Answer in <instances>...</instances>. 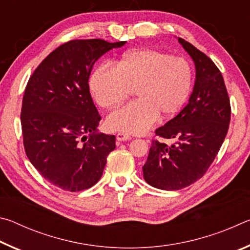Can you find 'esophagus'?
I'll return each instance as SVG.
<instances>
[{
  "label": "esophagus",
  "mask_w": 250,
  "mask_h": 250,
  "mask_svg": "<svg viewBox=\"0 0 250 250\" xmlns=\"http://www.w3.org/2000/svg\"><path fill=\"white\" fill-rule=\"evenodd\" d=\"M131 139H132V137H131V135H129V134H126V133L119 132L117 134V140L118 141H121V142L129 141V140H131Z\"/></svg>",
  "instance_id": "34e87169"
}]
</instances>
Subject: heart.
Masks as SVG:
<instances>
[{
	"label": "heart",
	"instance_id": "1",
	"mask_svg": "<svg viewBox=\"0 0 250 250\" xmlns=\"http://www.w3.org/2000/svg\"><path fill=\"white\" fill-rule=\"evenodd\" d=\"M134 88L138 99L110 113L107 125L122 133L141 134L159 116H175L192 89V69L184 58L151 48L126 53L115 67L101 65L90 77V90L101 107L113 109Z\"/></svg>",
	"mask_w": 250,
	"mask_h": 250
}]
</instances>
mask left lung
I'll return each instance as SVG.
<instances>
[{"label":"left lung","mask_w":250,"mask_h":250,"mask_svg":"<svg viewBox=\"0 0 250 250\" xmlns=\"http://www.w3.org/2000/svg\"><path fill=\"white\" fill-rule=\"evenodd\" d=\"M179 42L195 64V84L179 115L155 130L160 138L175 142L152 141L142 167L146 183L164 191L184 188L205 174L225 140L231 113L217 66L191 43L181 37Z\"/></svg>","instance_id":"obj_1"}]
</instances>
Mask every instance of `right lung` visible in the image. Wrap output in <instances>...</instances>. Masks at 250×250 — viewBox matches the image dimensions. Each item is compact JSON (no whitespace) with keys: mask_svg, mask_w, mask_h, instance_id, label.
Instances as JSON below:
<instances>
[{"mask_svg":"<svg viewBox=\"0 0 250 250\" xmlns=\"http://www.w3.org/2000/svg\"><path fill=\"white\" fill-rule=\"evenodd\" d=\"M125 44L69 41L53 50L28 79L21 112L25 153L46 181L64 191L95 185L116 149L115 135L97 133L101 117L88 80L99 57Z\"/></svg>","mask_w":250,"mask_h":250,"instance_id":"add662e5","label":"right lung"}]
</instances>
